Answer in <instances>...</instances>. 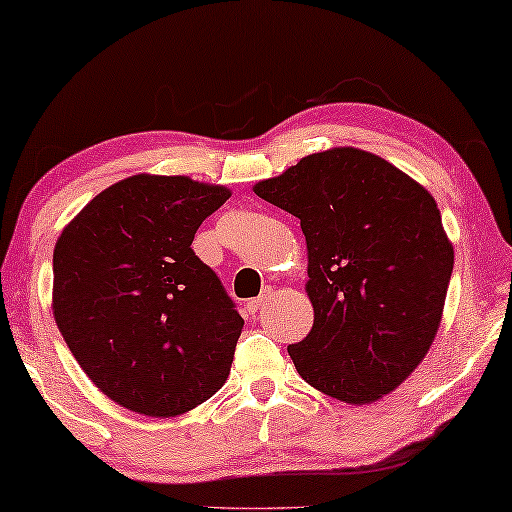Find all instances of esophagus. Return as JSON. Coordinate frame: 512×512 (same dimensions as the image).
I'll list each match as a JSON object with an SVG mask.
<instances>
[{
  "label": "esophagus",
  "instance_id": "esophagus-1",
  "mask_svg": "<svg viewBox=\"0 0 512 512\" xmlns=\"http://www.w3.org/2000/svg\"><path fill=\"white\" fill-rule=\"evenodd\" d=\"M267 299H270V290H265L261 297L251 299L249 304H247V311H249V315H251V317H256L258 313H261V311H263V306L267 304Z\"/></svg>",
  "mask_w": 512,
  "mask_h": 512
}]
</instances>
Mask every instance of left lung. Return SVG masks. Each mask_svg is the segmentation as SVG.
<instances>
[{"mask_svg":"<svg viewBox=\"0 0 512 512\" xmlns=\"http://www.w3.org/2000/svg\"><path fill=\"white\" fill-rule=\"evenodd\" d=\"M254 192L306 236L315 320L288 347L301 379L356 406L399 388L433 345L454 270L431 192L356 147L304 156Z\"/></svg>","mask_w":512,"mask_h":512,"instance_id":"1","label":"left lung"}]
</instances>
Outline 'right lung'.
<instances>
[{"mask_svg":"<svg viewBox=\"0 0 512 512\" xmlns=\"http://www.w3.org/2000/svg\"><path fill=\"white\" fill-rule=\"evenodd\" d=\"M229 197L190 177L133 174L56 240L58 331L88 379L133 413L183 415L229 379L245 320L190 247Z\"/></svg>","mask_w":512,"mask_h":512,"instance_id":"1","label":"right lung"}]
</instances>
